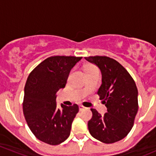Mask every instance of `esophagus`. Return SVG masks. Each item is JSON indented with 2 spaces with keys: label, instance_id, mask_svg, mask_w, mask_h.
<instances>
[{
  "label": "esophagus",
  "instance_id": "esophagus-1",
  "mask_svg": "<svg viewBox=\"0 0 156 156\" xmlns=\"http://www.w3.org/2000/svg\"><path fill=\"white\" fill-rule=\"evenodd\" d=\"M84 108H86V107H84V106H82V105H80V106H79V110H80V111H82V110H84Z\"/></svg>",
  "mask_w": 156,
  "mask_h": 156
}]
</instances>
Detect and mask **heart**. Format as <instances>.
<instances>
[{
	"label": "heart",
	"mask_w": 156,
	"mask_h": 156,
	"mask_svg": "<svg viewBox=\"0 0 156 156\" xmlns=\"http://www.w3.org/2000/svg\"><path fill=\"white\" fill-rule=\"evenodd\" d=\"M97 69V67L94 66H90L87 67V70H88V69Z\"/></svg>",
	"instance_id": "b5f03b06"
}]
</instances>
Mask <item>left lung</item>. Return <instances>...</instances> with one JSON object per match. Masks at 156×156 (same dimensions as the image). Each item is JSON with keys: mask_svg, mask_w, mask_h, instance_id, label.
<instances>
[{"mask_svg": "<svg viewBox=\"0 0 156 156\" xmlns=\"http://www.w3.org/2000/svg\"><path fill=\"white\" fill-rule=\"evenodd\" d=\"M102 72V84L97 94L107 108L102 116L90 108L92 119L88 130L93 137L104 144H113L125 138L133 127L138 111V90L129 72L112 58L106 56L85 57Z\"/></svg>", "mask_w": 156, "mask_h": 156, "instance_id": "left-lung-1", "label": "left lung"}]
</instances>
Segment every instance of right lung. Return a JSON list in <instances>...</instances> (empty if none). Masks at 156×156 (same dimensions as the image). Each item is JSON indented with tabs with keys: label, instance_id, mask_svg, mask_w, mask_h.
Returning a JSON list of instances; mask_svg holds the SVG:
<instances>
[{
	"label": "right lung",
	"instance_id": "right-lung-1",
	"mask_svg": "<svg viewBox=\"0 0 156 156\" xmlns=\"http://www.w3.org/2000/svg\"><path fill=\"white\" fill-rule=\"evenodd\" d=\"M82 57L53 56L37 66L25 86L23 110L27 125L37 139L58 145L70 135L78 106L56 107V94L63 88L71 69Z\"/></svg>",
	"mask_w": 156,
	"mask_h": 156
}]
</instances>
